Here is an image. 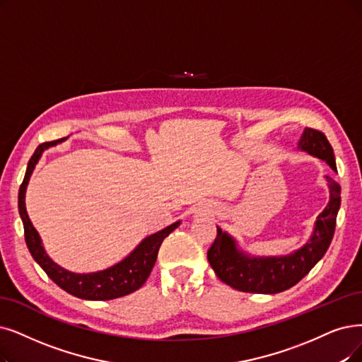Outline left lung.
Returning a JSON list of instances; mask_svg holds the SVG:
<instances>
[{
	"label": "left lung",
	"instance_id": "1",
	"mask_svg": "<svg viewBox=\"0 0 362 362\" xmlns=\"http://www.w3.org/2000/svg\"><path fill=\"white\" fill-rule=\"evenodd\" d=\"M298 148L325 160L332 170L337 172L334 151L321 131L306 127L298 141ZM325 178L329 187L328 205L317 215L310 239L293 254L251 257L238 248L233 238L216 227V238L208 250V262L220 281L243 293L278 294L305 278L327 252L334 236L340 209V185L334 178Z\"/></svg>",
	"mask_w": 362,
	"mask_h": 362
}]
</instances>
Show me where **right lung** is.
I'll return each instance as SVG.
<instances>
[{
    "label": "right lung",
    "instance_id": "obj_1",
    "mask_svg": "<svg viewBox=\"0 0 362 362\" xmlns=\"http://www.w3.org/2000/svg\"><path fill=\"white\" fill-rule=\"evenodd\" d=\"M65 139L66 138L41 144L30 158V163H28L25 178L19 189V214L23 223L26 247L30 250L35 262L40 264V267L47 273V276L71 296L83 300H112L131 294L139 290L144 282L148 279L163 239L169 236V233H172L181 221L173 223L166 228L157 231V233L147 236L120 263L105 270L93 273H74L57 266L46 254L45 248H42L38 231L33 226L30 216H28L25 208V193L28 182H30V178L33 175V170L38 163L42 151L56 146V144L64 142Z\"/></svg>",
    "mask_w": 362,
    "mask_h": 362
}]
</instances>
